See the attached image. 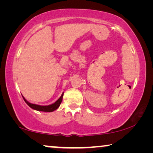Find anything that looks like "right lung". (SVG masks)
Instances as JSON below:
<instances>
[{"instance_id": "obj_1", "label": "right lung", "mask_w": 153, "mask_h": 153, "mask_svg": "<svg viewBox=\"0 0 153 153\" xmlns=\"http://www.w3.org/2000/svg\"><path fill=\"white\" fill-rule=\"evenodd\" d=\"M63 93L61 96V97L59 98L55 103L48 106H41V105H38L35 104H32V103L27 101L24 97H23V98H24V101L26 102V104L29 106L30 107L33 108V109L39 111H45V112H53V111L56 110V108H58L59 106H60L61 103L62 102V100H63Z\"/></svg>"}]
</instances>
